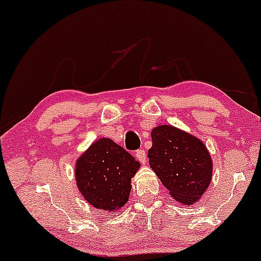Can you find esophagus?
Listing matches in <instances>:
<instances>
[{"mask_svg":"<svg viewBox=\"0 0 261 261\" xmlns=\"http://www.w3.org/2000/svg\"><path fill=\"white\" fill-rule=\"evenodd\" d=\"M135 155H136V158H137L139 162L143 163V164H145V162H146V153H145V151H144L143 149H139V150L136 151Z\"/></svg>","mask_w":261,"mask_h":261,"instance_id":"esophagus-1","label":"esophagus"}]
</instances>
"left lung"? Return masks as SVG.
<instances>
[{"mask_svg": "<svg viewBox=\"0 0 261 261\" xmlns=\"http://www.w3.org/2000/svg\"><path fill=\"white\" fill-rule=\"evenodd\" d=\"M149 164L171 196L190 205L199 200L212 177V161L200 139L171 125L154 127Z\"/></svg>", "mask_w": 261, "mask_h": 261, "instance_id": "left-lung-1", "label": "left lung"}]
</instances>
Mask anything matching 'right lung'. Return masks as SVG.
<instances>
[{
    "instance_id": "add662e5",
    "label": "right lung",
    "mask_w": 261,
    "mask_h": 261,
    "mask_svg": "<svg viewBox=\"0 0 261 261\" xmlns=\"http://www.w3.org/2000/svg\"><path fill=\"white\" fill-rule=\"evenodd\" d=\"M139 166L122 146L109 138H100L77 161V186L93 207L116 215L129 199L131 178Z\"/></svg>"
}]
</instances>
